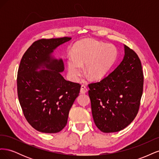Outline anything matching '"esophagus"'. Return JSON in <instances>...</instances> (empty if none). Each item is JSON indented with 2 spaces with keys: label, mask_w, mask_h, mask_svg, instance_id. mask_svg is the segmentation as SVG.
<instances>
[{
  "label": "esophagus",
  "mask_w": 159,
  "mask_h": 159,
  "mask_svg": "<svg viewBox=\"0 0 159 159\" xmlns=\"http://www.w3.org/2000/svg\"><path fill=\"white\" fill-rule=\"evenodd\" d=\"M87 91H88V89H87V88H86L85 85H81V89H80V92L81 93H85L86 92H87Z\"/></svg>",
  "instance_id": "obj_1"
}]
</instances>
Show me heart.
<instances>
[{
	"label": "heart",
	"instance_id": "b5f03b06",
	"mask_svg": "<svg viewBox=\"0 0 159 159\" xmlns=\"http://www.w3.org/2000/svg\"><path fill=\"white\" fill-rule=\"evenodd\" d=\"M72 54L68 60L71 80H79L84 64L85 74L91 79L98 80L103 78L111 68L117 59V50L112 44L89 40L77 44Z\"/></svg>",
	"mask_w": 159,
	"mask_h": 159
}]
</instances>
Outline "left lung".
I'll return each mask as SVG.
<instances>
[{
    "label": "left lung",
    "mask_w": 159,
    "mask_h": 159,
    "mask_svg": "<svg viewBox=\"0 0 159 159\" xmlns=\"http://www.w3.org/2000/svg\"><path fill=\"white\" fill-rule=\"evenodd\" d=\"M123 60L102 80L88 85L95 125L103 133L127 127L135 118L143 94L144 77L140 59L124 45Z\"/></svg>",
    "instance_id": "left-lung-1"
}]
</instances>
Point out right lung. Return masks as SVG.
Returning <instances> with one entry per match:
<instances>
[{
	"instance_id": "1",
	"label": "right lung",
	"mask_w": 159,
	"mask_h": 159,
	"mask_svg": "<svg viewBox=\"0 0 159 159\" xmlns=\"http://www.w3.org/2000/svg\"><path fill=\"white\" fill-rule=\"evenodd\" d=\"M71 38L40 39L24 54L17 75V92L24 115L37 131L56 133L68 122L70 110L79 95L81 85L66 80L61 59L52 53ZM40 67L46 69L35 70Z\"/></svg>"
}]
</instances>
